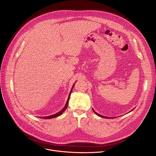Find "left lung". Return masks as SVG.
<instances>
[{"label": "left lung", "mask_w": 156, "mask_h": 156, "mask_svg": "<svg viewBox=\"0 0 156 156\" xmlns=\"http://www.w3.org/2000/svg\"><path fill=\"white\" fill-rule=\"evenodd\" d=\"M93 112H94V113H95V114H96L97 115H98V116H99V117H102V118H105V119H109L108 117H104V116H103V115H100V114H98L97 112H95V111L94 110V109H93Z\"/></svg>", "instance_id": "8db88e82"}]
</instances>
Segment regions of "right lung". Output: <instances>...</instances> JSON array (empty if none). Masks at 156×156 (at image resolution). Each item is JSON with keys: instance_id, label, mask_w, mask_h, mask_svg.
<instances>
[{"instance_id": "obj_1", "label": "right lung", "mask_w": 156, "mask_h": 156, "mask_svg": "<svg viewBox=\"0 0 156 156\" xmlns=\"http://www.w3.org/2000/svg\"><path fill=\"white\" fill-rule=\"evenodd\" d=\"M74 85L75 84H73V86H72V90H71V91H70V94H69V98H68V99H67V101H66V104H65V107L63 108V109L62 110H60V112H57V114H54V115H50V116H48V117H41V118H42V119H52V118H55V117H58L59 115H60L64 111L66 110V108H67V106H68V104H69V99H70V94H71V93H72V90H73V86H74Z\"/></svg>"}]
</instances>
